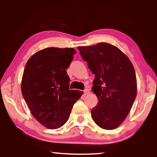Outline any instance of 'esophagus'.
<instances>
[{
	"mask_svg": "<svg viewBox=\"0 0 157 157\" xmlns=\"http://www.w3.org/2000/svg\"><path fill=\"white\" fill-rule=\"evenodd\" d=\"M89 89H85L84 90V95H87V94H89Z\"/></svg>",
	"mask_w": 157,
	"mask_h": 157,
	"instance_id": "34e87169",
	"label": "esophagus"
}]
</instances>
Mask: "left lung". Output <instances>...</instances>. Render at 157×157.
Wrapping results in <instances>:
<instances>
[{
	"label": "left lung",
	"instance_id": "obj_1",
	"mask_svg": "<svg viewBox=\"0 0 157 157\" xmlns=\"http://www.w3.org/2000/svg\"><path fill=\"white\" fill-rule=\"evenodd\" d=\"M78 49L95 75L92 91L98 103L91 109L93 120L102 129H116L128 115L136 97L134 66L120 49L109 44Z\"/></svg>",
	"mask_w": 157,
	"mask_h": 157
}]
</instances>
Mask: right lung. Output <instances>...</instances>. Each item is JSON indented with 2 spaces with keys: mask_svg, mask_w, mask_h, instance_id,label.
Instances as JSON below:
<instances>
[{
  "mask_svg": "<svg viewBox=\"0 0 157 157\" xmlns=\"http://www.w3.org/2000/svg\"><path fill=\"white\" fill-rule=\"evenodd\" d=\"M76 53L73 48H47L26 63L21 92L32 114L47 128H59L68 120L73 106L83 93L69 89L66 69Z\"/></svg>",
  "mask_w": 157,
  "mask_h": 157,
  "instance_id": "1",
  "label": "right lung"
}]
</instances>
